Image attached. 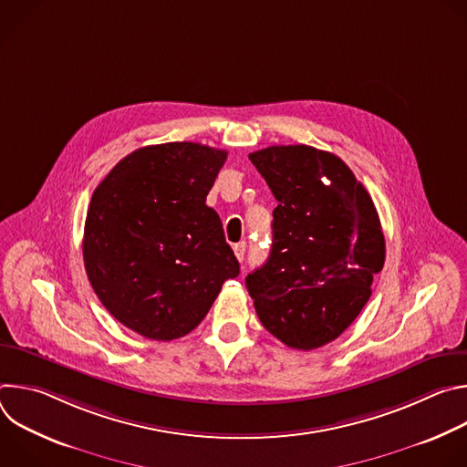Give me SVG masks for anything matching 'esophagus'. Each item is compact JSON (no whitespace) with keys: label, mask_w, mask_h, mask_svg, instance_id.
I'll use <instances>...</instances> for the list:
<instances>
[{"label":"esophagus","mask_w":467,"mask_h":467,"mask_svg":"<svg viewBox=\"0 0 467 467\" xmlns=\"http://www.w3.org/2000/svg\"><path fill=\"white\" fill-rule=\"evenodd\" d=\"M233 249H234L236 258H238L240 262H244V258H245V242H240V244L233 245Z\"/></svg>","instance_id":"obj_1"}]
</instances>
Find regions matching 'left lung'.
<instances>
[{
  "label": "left lung",
  "instance_id": "8db88e82",
  "mask_svg": "<svg viewBox=\"0 0 467 467\" xmlns=\"http://www.w3.org/2000/svg\"><path fill=\"white\" fill-rule=\"evenodd\" d=\"M272 188L274 244L245 277L260 323L294 349L310 351L355 321L384 265V234L368 190L349 166L305 144L249 155Z\"/></svg>",
  "mask_w": 467,
  "mask_h": 467
}]
</instances>
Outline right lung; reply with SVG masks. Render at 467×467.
Instances as JSON below:
<instances>
[{
  "instance_id": "add662e5",
  "label": "right lung",
  "mask_w": 467,
  "mask_h": 467,
  "mask_svg": "<svg viewBox=\"0 0 467 467\" xmlns=\"http://www.w3.org/2000/svg\"><path fill=\"white\" fill-rule=\"evenodd\" d=\"M227 151L168 142L121 159L92 193L83 258L103 306L139 335L193 330L240 274L222 220L207 207Z\"/></svg>"
}]
</instances>
